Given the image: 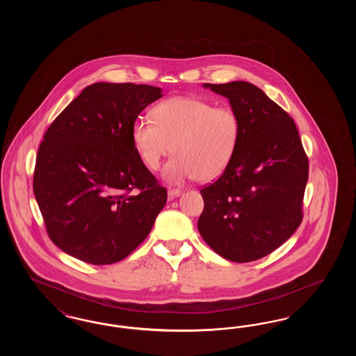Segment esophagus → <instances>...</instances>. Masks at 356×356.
Instances as JSON below:
<instances>
[{
	"instance_id": "esophagus-1",
	"label": "esophagus",
	"mask_w": 356,
	"mask_h": 356,
	"mask_svg": "<svg viewBox=\"0 0 356 356\" xmlns=\"http://www.w3.org/2000/svg\"><path fill=\"white\" fill-rule=\"evenodd\" d=\"M180 195H181V191H180V189H168V196H170V199L179 197Z\"/></svg>"
}]
</instances>
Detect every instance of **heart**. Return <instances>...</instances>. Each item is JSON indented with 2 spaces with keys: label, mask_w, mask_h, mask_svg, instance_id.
Returning a JSON list of instances; mask_svg holds the SVG:
<instances>
[{
  "label": "heart",
  "mask_w": 356,
  "mask_h": 356,
  "mask_svg": "<svg viewBox=\"0 0 356 356\" xmlns=\"http://www.w3.org/2000/svg\"><path fill=\"white\" fill-rule=\"evenodd\" d=\"M152 119L138 118L132 125V141L143 163L156 170L172 151L163 179L170 184L218 177L236 151L240 120L228 106L196 97L179 96L159 102Z\"/></svg>",
  "instance_id": "1"
}]
</instances>
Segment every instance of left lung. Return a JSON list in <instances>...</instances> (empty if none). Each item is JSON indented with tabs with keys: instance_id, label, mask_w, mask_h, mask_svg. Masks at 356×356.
<instances>
[{
	"instance_id": "obj_1",
	"label": "left lung",
	"mask_w": 356,
	"mask_h": 356,
	"mask_svg": "<svg viewBox=\"0 0 356 356\" xmlns=\"http://www.w3.org/2000/svg\"><path fill=\"white\" fill-rule=\"evenodd\" d=\"M204 88L228 99L240 120V137L222 175L200 191L197 228L224 259L254 261L300 225L308 159L293 120L260 88L245 81Z\"/></svg>"
}]
</instances>
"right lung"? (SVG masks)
<instances>
[{
    "label": "right lung",
    "mask_w": 356,
    "mask_h": 356,
    "mask_svg": "<svg viewBox=\"0 0 356 356\" xmlns=\"http://www.w3.org/2000/svg\"><path fill=\"white\" fill-rule=\"evenodd\" d=\"M163 97L151 85L96 83L44 135L33 191L51 241L95 266L122 260L149 235L167 189L144 165L132 125Z\"/></svg>",
    "instance_id": "add662e5"
}]
</instances>
